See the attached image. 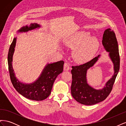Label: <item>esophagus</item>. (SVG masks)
Returning <instances> with one entry per match:
<instances>
[{"label": "esophagus", "mask_w": 126, "mask_h": 126, "mask_svg": "<svg viewBox=\"0 0 126 126\" xmlns=\"http://www.w3.org/2000/svg\"><path fill=\"white\" fill-rule=\"evenodd\" d=\"M69 69H70V67H69V63H64V66H63V69H64V70L67 71V70H69Z\"/></svg>", "instance_id": "34e87169"}]
</instances>
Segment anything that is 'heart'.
Segmentation results:
<instances>
[{
    "label": "heart",
    "instance_id": "obj_1",
    "mask_svg": "<svg viewBox=\"0 0 126 126\" xmlns=\"http://www.w3.org/2000/svg\"><path fill=\"white\" fill-rule=\"evenodd\" d=\"M66 45L75 49L73 56L76 62L83 63L94 57L99 47V42L97 38L91 37L88 32H81L67 41Z\"/></svg>",
    "mask_w": 126,
    "mask_h": 126
}]
</instances>
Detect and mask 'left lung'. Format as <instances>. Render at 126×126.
Instances as JSON below:
<instances>
[{"label":"left lung","instance_id":"1","mask_svg":"<svg viewBox=\"0 0 126 126\" xmlns=\"http://www.w3.org/2000/svg\"><path fill=\"white\" fill-rule=\"evenodd\" d=\"M102 43L105 50L109 52V56L113 64L114 74L105 86L101 89H95L87 83V72L96 63L100 55L92 60L79 66H72V83L71 93L77 102L85 105H93L104 100L112 89L113 83L119 72L120 57L118 42L115 32L111 29L105 30L103 35Z\"/></svg>","mask_w":126,"mask_h":126}]
</instances>
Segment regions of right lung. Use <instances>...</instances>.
<instances>
[{
    "mask_svg": "<svg viewBox=\"0 0 126 126\" xmlns=\"http://www.w3.org/2000/svg\"><path fill=\"white\" fill-rule=\"evenodd\" d=\"M40 26L36 23L31 24L29 26L22 27L18 32H27ZM16 43L15 38L11 43L8 54V63L11 81L14 87L22 96L30 100L41 101L46 99L50 95L55 79L63 71L64 62L63 60L52 63H48L44 68L39 77L32 83L26 84L20 82L15 76L12 66L13 56Z\"/></svg>",
    "mask_w": 126,
    "mask_h": 126,
    "instance_id": "add662e5",
    "label": "right lung"
}]
</instances>
